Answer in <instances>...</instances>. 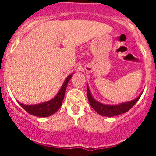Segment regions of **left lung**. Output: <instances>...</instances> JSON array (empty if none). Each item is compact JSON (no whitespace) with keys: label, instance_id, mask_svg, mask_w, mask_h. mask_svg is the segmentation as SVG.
<instances>
[{"label":"left lung","instance_id":"left-lung-1","mask_svg":"<svg viewBox=\"0 0 156 156\" xmlns=\"http://www.w3.org/2000/svg\"><path fill=\"white\" fill-rule=\"evenodd\" d=\"M87 93L88 101H89L92 108L97 112L99 115L108 117L120 115V114L125 113L127 111H129L137 103V101L140 98V95H141V94H140L137 98L131 101H129V102L122 103V104L117 105H108L101 104V103L98 102L97 101H95L94 98L92 97L88 86L87 87Z\"/></svg>","mask_w":156,"mask_h":156}]
</instances>
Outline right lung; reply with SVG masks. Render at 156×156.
Listing matches in <instances>:
<instances>
[{
	"mask_svg": "<svg viewBox=\"0 0 156 156\" xmlns=\"http://www.w3.org/2000/svg\"><path fill=\"white\" fill-rule=\"evenodd\" d=\"M72 76L73 75L71 74L66 78L58 94L51 100L48 101L44 103L34 105H27L19 102V105L28 113L35 115V116L47 117L53 115L54 113H55L59 109V108L61 107L62 104V101L63 98H64L65 92H66V87H67V84H68Z\"/></svg>",
	"mask_w": 156,
	"mask_h": 156,
	"instance_id": "1",
	"label": "right lung"
}]
</instances>
